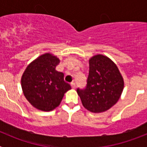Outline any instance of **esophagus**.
Masks as SVG:
<instances>
[{
  "mask_svg": "<svg viewBox=\"0 0 147 147\" xmlns=\"http://www.w3.org/2000/svg\"><path fill=\"white\" fill-rule=\"evenodd\" d=\"M71 88H72V89H75L76 88V84H75L74 82H72L71 83Z\"/></svg>",
  "mask_w": 147,
  "mask_h": 147,
  "instance_id": "obj_1",
  "label": "esophagus"
}]
</instances>
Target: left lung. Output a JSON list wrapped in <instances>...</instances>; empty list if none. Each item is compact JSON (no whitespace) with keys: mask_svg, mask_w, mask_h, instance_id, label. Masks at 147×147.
<instances>
[{"mask_svg":"<svg viewBox=\"0 0 147 147\" xmlns=\"http://www.w3.org/2000/svg\"><path fill=\"white\" fill-rule=\"evenodd\" d=\"M89 65L86 87L76 90L87 110L104 112L118 102L123 91L124 80L117 66L105 56H94L89 60Z\"/></svg>","mask_w":147,"mask_h":147,"instance_id":"8db88e82","label":"left lung"}]
</instances>
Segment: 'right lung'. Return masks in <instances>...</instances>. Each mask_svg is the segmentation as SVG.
<instances>
[{
	"mask_svg": "<svg viewBox=\"0 0 147 147\" xmlns=\"http://www.w3.org/2000/svg\"><path fill=\"white\" fill-rule=\"evenodd\" d=\"M59 59L45 54L26 67L21 79L23 94L37 109L51 111L59 106L65 93L71 88L64 74L55 70Z\"/></svg>",
	"mask_w": 147,
	"mask_h": 147,
	"instance_id": "1",
	"label": "right lung"
}]
</instances>
